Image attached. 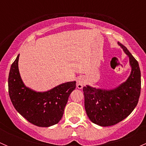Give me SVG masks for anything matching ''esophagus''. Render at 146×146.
Returning <instances> with one entry per match:
<instances>
[{"mask_svg": "<svg viewBox=\"0 0 146 146\" xmlns=\"http://www.w3.org/2000/svg\"><path fill=\"white\" fill-rule=\"evenodd\" d=\"M85 80L82 78H79L78 80H77V87L79 89H81L82 87L85 85Z\"/></svg>", "mask_w": 146, "mask_h": 146, "instance_id": "obj_1", "label": "esophagus"}]
</instances>
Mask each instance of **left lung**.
Wrapping results in <instances>:
<instances>
[{"label":"left lung","mask_w":146,"mask_h":146,"mask_svg":"<svg viewBox=\"0 0 146 146\" xmlns=\"http://www.w3.org/2000/svg\"><path fill=\"white\" fill-rule=\"evenodd\" d=\"M119 45L129 56L132 68L127 80L111 90L90 86L82 89L87 115L91 121L101 126H112L126 118L136 107L141 94V70L138 61L125 46Z\"/></svg>","instance_id":"1"}]
</instances>
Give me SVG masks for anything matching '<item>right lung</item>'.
Masks as SVG:
<instances>
[{
	"mask_svg": "<svg viewBox=\"0 0 146 146\" xmlns=\"http://www.w3.org/2000/svg\"><path fill=\"white\" fill-rule=\"evenodd\" d=\"M19 56L11 65L8 92L15 110L37 126L56 124L63 117L69 95L76 89V81L63 83L45 92H36L25 86L18 70Z\"/></svg>",
	"mask_w": 146,
	"mask_h": 146,
	"instance_id": "right-lung-1",
	"label": "right lung"
}]
</instances>
